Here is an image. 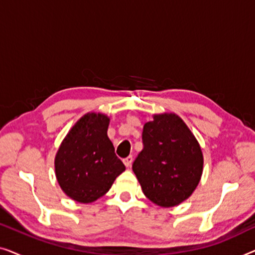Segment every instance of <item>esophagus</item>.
Wrapping results in <instances>:
<instances>
[{"instance_id":"34e87169","label":"esophagus","mask_w":255,"mask_h":255,"mask_svg":"<svg viewBox=\"0 0 255 255\" xmlns=\"http://www.w3.org/2000/svg\"><path fill=\"white\" fill-rule=\"evenodd\" d=\"M132 160H133V158H132L131 155H130V156H128V158H125V159L123 160L124 165L127 166V167H130V166H131V163H132Z\"/></svg>"}]
</instances>
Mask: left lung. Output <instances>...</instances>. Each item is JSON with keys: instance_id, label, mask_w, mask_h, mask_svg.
Instances as JSON below:
<instances>
[{"instance_id": "left-lung-1", "label": "left lung", "mask_w": 255, "mask_h": 255, "mask_svg": "<svg viewBox=\"0 0 255 255\" xmlns=\"http://www.w3.org/2000/svg\"><path fill=\"white\" fill-rule=\"evenodd\" d=\"M142 144L132 169L145 196L162 208L190 197L203 173V153L182 118L173 113L153 115L144 125Z\"/></svg>"}]
</instances>
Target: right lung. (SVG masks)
Wrapping results in <instances>:
<instances>
[{"label":"right lung","instance_id":"obj_1","mask_svg":"<svg viewBox=\"0 0 255 255\" xmlns=\"http://www.w3.org/2000/svg\"><path fill=\"white\" fill-rule=\"evenodd\" d=\"M110 118L88 113L62 140L54 159L55 176L62 191L79 203H92L107 194L125 170L108 137Z\"/></svg>","mask_w":255,"mask_h":255}]
</instances>
